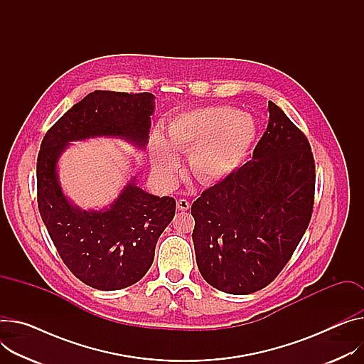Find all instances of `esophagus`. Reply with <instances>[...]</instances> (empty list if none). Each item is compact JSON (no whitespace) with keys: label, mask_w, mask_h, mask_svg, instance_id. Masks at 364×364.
<instances>
[{"label":"esophagus","mask_w":364,"mask_h":364,"mask_svg":"<svg viewBox=\"0 0 364 364\" xmlns=\"http://www.w3.org/2000/svg\"><path fill=\"white\" fill-rule=\"evenodd\" d=\"M189 207H191V204H189L188 200H183V198H182V200L178 201V210H179V211H188Z\"/></svg>","instance_id":"obj_1"}]
</instances>
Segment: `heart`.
Instances as JSON below:
<instances>
[{"label": "heart", "mask_w": 364, "mask_h": 364, "mask_svg": "<svg viewBox=\"0 0 364 364\" xmlns=\"http://www.w3.org/2000/svg\"><path fill=\"white\" fill-rule=\"evenodd\" d=\"M167 141L151 136L150 154L156 175L172 182L178 173V153H188L192 176L215 183L232 176L245 161L257 138L254 118L232 106L215 105L183 112L166 129Z\"/></svg>", "instance_id": "obj_1"}]
</instances>
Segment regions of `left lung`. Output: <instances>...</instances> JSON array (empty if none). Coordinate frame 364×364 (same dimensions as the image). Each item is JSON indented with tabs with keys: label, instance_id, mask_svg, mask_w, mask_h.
Here are the masks:
<instances>
[{
	"label": "left lung",
	"instance_id": "1",
	"mask_svg": "<svg viewBox=\"0 0 364 364\" xmlns=\"http://www.w3.org/2000/svg\"><path fill=\"white\" fill-rule=\"evenodd\" d=\"M268 125L252 160L191 207L192 242L205 282L229 294L267 287L309 226L315 163L303 132L268 102Z\"/></svg>",
	"mask_w": 364,
	"mask_h": 364
}]
</instances>
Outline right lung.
<instances>
[{
    "instance_id": "obj_1",
    "label": "right lung",
    "mask_w": 364,
    "mask_h": 364,
    "mask_svg": "<svg viewBox=\"0 0 364 364\" xmlns=\"http://www.w3.org/2000/svg\"><path fill=\"white\" fill-rule=\"evenodd\" d=\"M154 99L151 93L95 90L65 112L41 144L36 167L41 217L64 264L97 290H121L146 275L156 243L175 217L176 201L146 192L131 175L107 207L82 210L61 186L60 160L73 143L102 136L146 150Z\"/></svg>"
}]
</instances>
